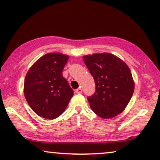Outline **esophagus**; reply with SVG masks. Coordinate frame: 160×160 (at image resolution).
<instances>
[{"instance_id":"obj_1","label":"esophagus","mask_w":160,"mask_h":160,"mask_svg":"<svg viewBox=\"0 0 160 160\" xmlns=\"http://www.w3.org/2000/svg\"><path fill=\"white\" fill-rule=\"evenodd\" d=\"M75 92L77 93H82V90H81L80 88H78L77 90H75Z\"/></svg>"}]
</instances>
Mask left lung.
I'll list each match as a JSON object with an SVG mask.
<instances>
[{"label": "left lung", "mask_w": 160, "mask_h": 160, "mask_svg": "<svg viewBox=\"0 0 160 160\" xmlns=\"http://www.w3.org/2000/svg\"><path fill=\"white\" fill-rule=\"evenodd\" d=\"M82 59L96 83L95 93L88 98L91 109L103 119L122 113L131 99L135 88L126 63L109 53L85 55Z\"/></svg>", "instance_id": "8db88e82"}]
</instances>
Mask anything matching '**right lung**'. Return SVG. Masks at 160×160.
Wrapping results in <instances>:
<instances>
[{
	"label": "right lung",
	"mask_w": 160,
	"mask_h": 160,
	"mask_svg": "<svg viewBox=\"0 0 160 160\" xmlns=\"http://www.w3.org/2000/svg\"><path fill=\"white\" fill-rule=\"evenodd\" d=\"M69 56L46 53L36 61L27 73L24 94L27 102L40 118L53 120L65 111L74 92L62 70Z\"/></svg>",
	"instance_id": "obj_1"
}]
</instances>
